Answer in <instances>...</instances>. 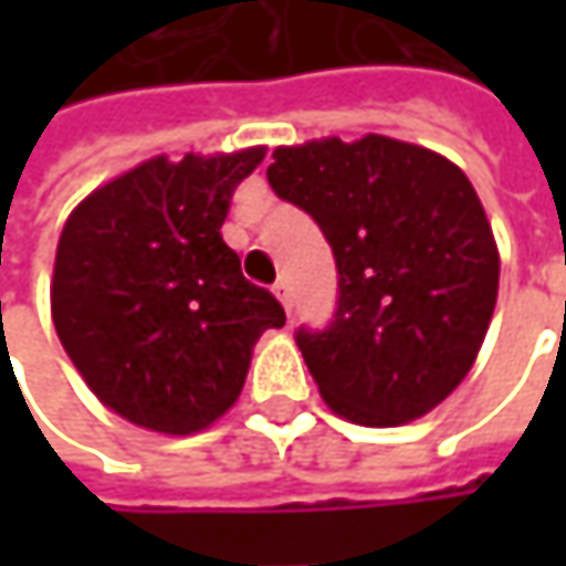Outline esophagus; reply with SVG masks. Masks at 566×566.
I'll return each mask as SVG.
<instances>
[{
    "instance_id": "34e87169",
    "label": "esophagus",
    "mask_w": 566,
    "mask_h": 566,
    "mask_svg": "<svg viewBox=\"0 0 566 566\" xmlns=\"http://www.w3.org/2000/svg\"><path fill=\"white\" fill-rule=\"evenodd\" d=\"M273 295L283 302V308H286V312L293 308V293H290V283H286V280H276V283H273Z\"/></svg>"
}]
</instances>
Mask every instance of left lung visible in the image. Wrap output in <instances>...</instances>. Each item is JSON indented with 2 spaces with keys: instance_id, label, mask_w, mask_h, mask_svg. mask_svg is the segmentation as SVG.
I'll return each instance as SVG.
<instances>
[{
  "instance_id": "left-lung-1",
  "label": "left lung",
  "mask_w": 566,
  "mask_h": 566,
  "mask_svg": "<svg viewBox=\"0 0 566 566\" xmlns=\"http://www.w3.org/2000/svg\"><path fill=\"white\" fill-rule=\"evenodd\" d=\"M268 182L337 261L331 324L295 331L321 397L371 428L431 412L469 375L497 302V245L463 169L365 135L276 147Z\"/></svg>"
}]
</instances>
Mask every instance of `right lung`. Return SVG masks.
<instances>
[{"label": "right lung", "mask_w": 566, "mask_h": 566, "mask_svg": "<svg viewBox=\"0 0 566 566\" xmlns=\"http://www.w3.org/2000/svg\"><path fill=\"white\" fill-rule=\"evenodd\" d=\"M264 147L154 157L87 195L59 235L53 324L69 359L122 419L191 434L239 400L251 349L286 324L220 235Z\"/></svg>", "instance_id": "right-lung-1"}]
</instances>
